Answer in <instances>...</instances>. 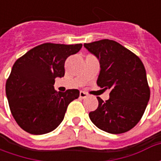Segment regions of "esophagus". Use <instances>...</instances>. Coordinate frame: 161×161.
<instances>
[{
	"instance_id": "esophagus-1",
	"label": "esophagus",
	"mask_w": 161,
	"mask_h": 161,
	"mask_svg": "<svg viewBox=\"0 0 161 161\" xmlns=\"http://www.w3.org/2000/svg\"><path fill=\"white\" fill-rule=\"evenodd\" d=\"M87 97V93H85L84 91H80V93H79V97H80L81 99H85Z\"/></svg>"
}]
</instances>
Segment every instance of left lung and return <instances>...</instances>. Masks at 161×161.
<instances>
[{
    "label": "left lung",
    "mask_w": 161,
    "mask_h": 161,
    "mask_svg": "<svg viewBox=\"0 0 161 161\" xmlns=\"http://www.w3.org/2000/svg\"><path fill=\"white\" fill-rule=\"evenodd\" d=\"M84 46L99 60L97 85L111 90L107 101L97 97L98 108L89 114L91 121L109 134L130 130L142 117L150 98L142 60L114 40H98Z\"/></svg>",
    "instance_id": "1"
}]
</instances>
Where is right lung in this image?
I'll return each mask as SVG.
<instances>
[{"instance_id": "obj_1", "label": "right lung", "mask_w": 161, "mask_h": 161, "mask_svg": "<svg viewBox=\"0 0 161 161\" xmlns=\"http://www.w3.org/2000/svg\"><path fill=\"white\" fill-rule=\"evenodd\" d=\"M82 46L45 43L16 60L6 83V95L13 116L23 130L44 135L62 122L79 91L58 92L53 85L56 77L64 76L67 58L78 53Z\"/></svg>"}]
</instances>
